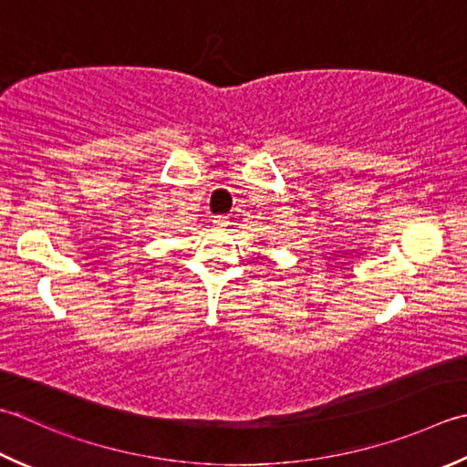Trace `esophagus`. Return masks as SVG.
Returning a JSON list of instances; mask_svg holds the SVG:
<instances>
[{
  "instance_id": "esophagus-1",
  "label": "esophagus",
  "mask_w": 467,
  "mask_h": 467,
  "mask_svg": "<svg viewBox=\"0 0 467 467\" xmlns=\"http://www.w3.org/2000/svg\"><path fill=\"white\" fill-rule=\"evenodd\" d=\"M231 221H233V218L231 216H226V214H218V216H214V224L216 226H228V224H231Z\"/></svg>"
}]
</instances>
